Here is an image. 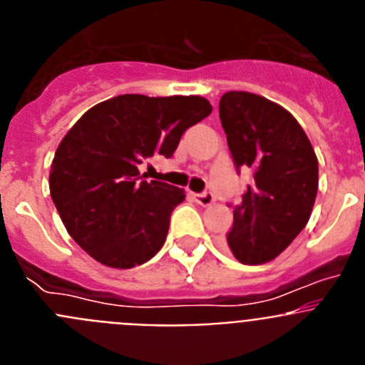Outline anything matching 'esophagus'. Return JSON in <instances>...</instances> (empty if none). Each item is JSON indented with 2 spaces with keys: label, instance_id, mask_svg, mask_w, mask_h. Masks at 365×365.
<instances>
[{
  "label": "esophagus",
  "instance_id": "obj_1",
  "mask_svg": "<svg viewBox=\"0 0 365 365\" xmlns=\"http://www.w3.org/2000/svg\"><path fill=\"white\" fill-rule=\"evenodd\" d=\"M193 199H195V201H197L201 206H210L212 202H214V195H212L210 192L195 193V195H193Z\"/></svg>",
  "mask_w": 365,
  "mask_h": 365
}]
</instances>
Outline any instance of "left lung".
<instances>
[{
  "mask_svg": "<svg viewBox=\"0 0 365 365\" xmlns=\"http://www.w3.org/2000/svg\"><path fill=\"white\" fill-rule=\"evenodd\" d=\"M219 118L235 168L254 177L234 208L227 245L241 263L261 265L307 225L318 193V159L298 120L265 96L225 93Z\"/></svg>",
  "mask_w": 365,
  "mask_h": 365,
  "instance_id": "left-lung-1",
  "label": "left lung"
}]
</instances>
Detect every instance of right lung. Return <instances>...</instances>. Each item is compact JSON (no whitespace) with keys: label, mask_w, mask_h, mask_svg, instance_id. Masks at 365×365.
Instances as JSON below:
<instances>
[{"label":"right lung","mask_w":365,"mask_h":365,"mask_svg":"<svg viewBox=\"0 0 365 365\" xmlns=\"http://www.w3.org/2000/svg\"><path fill=\"white\" fill-rule=\"evenodd\" d=\"M212 113L202 96L120 95L93 106L67 131L49 188L67 232L111 269L143 265L163 248L185 190L143 180L138 166L172 157L190 125Z\"/></svg>","instance_id":"add662e5"}]
</instances>
